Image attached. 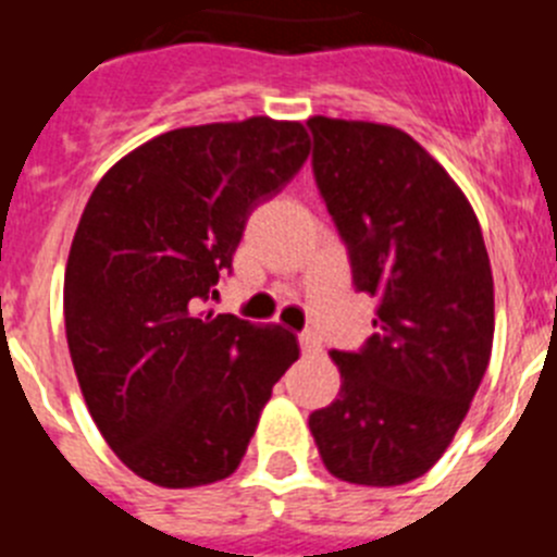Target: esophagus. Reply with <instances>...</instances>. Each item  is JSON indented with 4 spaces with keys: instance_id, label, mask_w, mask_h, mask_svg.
<instances>
[{
    "instance_id": "obj_1",
    "label": "esophagus",
    "mask_w": 557,
    "mask_h": 557,
    "mask_svg": "<svg viewBox=\"0 0 557 557\" xmlns=\"http://www.w3.org/2000/svg\"><path fill=\"white\" fill-rule=\"evenodd\" d=\"M298 343H301L304 354H318L321 351V337L314 332H301L298 334Z\"/></svg>"
}]
</instances>
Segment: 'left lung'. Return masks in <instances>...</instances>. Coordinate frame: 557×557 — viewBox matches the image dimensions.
Returning a JSON list of instances; mask_svg holds the SVG:
<instances>
[{"label":"left lung","instance_id":"8db88e82","mask_svg":"<svg viewBox=\"0 0 557 557\" xmlns=\"http://www.w3.org/2000/svg\"><path fill=\"white\" fill-rule=\"evenodd\" d=\"M307 125L354 284L379 301L366 346L329 351L343 385L309 432L337 480L405 485L449 449L488 368V250L469 198L410 133L332 116Z\"/></svg>","mask_w":557,"mask_h":557}]
</instances>
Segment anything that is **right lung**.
Listing matches in <instances>:
<instances>
[{
  "label": "right lung",
  "instance_id": "1",
  "mask_svg": "<svg viewBox=\"0 0 557 557\" xmlns=\"http://www.w3.org/2000/svg\"><path fill=\"white\" fill-rule=\"evenodd\" d=\"M301 122L178 127L95 186L63 278L86 407L113 455L161 488L225 480L301 348L284 326L203 309L248 214L301 170Z\"/></svg>",
  "mask_w": 557,
  "mask_h": 557
}]
</instances>
